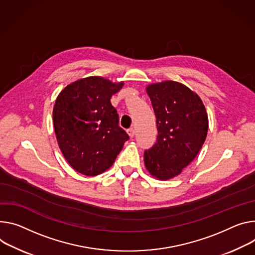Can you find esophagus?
<instances>
[{"mask_svg":"<svg viewBox=\"0 0 255 255\" xmlns=\"http://www.w3.org/2000/svg\"><path fill=\"white\" fill-rule=\"evenodd\" d=\"M127 133L129 134L130 137H133L135 135V129L134 128H129V129H127Z\"/></svg>","mask_w":255,"mask_h":255,"instance_id":"esophagus-1","label":"esophagus"}]
</instances>
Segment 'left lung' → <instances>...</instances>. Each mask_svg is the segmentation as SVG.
Masks as SVG:
<instances>
[{
  "label": "left lung",
  "instance_id": "left-lung-1",
  "mask_svg": "<svg viewBox=\"0 0 255 255\" xmlns=\"http://www.w3.org/2000/svg\"><path fill=\"white\" fill-rule=\"evenodd\" d=\"M156 117L157 138L144 151L148 172L168 180L182 172L195 158L208 130L205 108L192 90L175 81L147 86Z\"/></svg>",
  "mask_w": 255,
  "mask_h": 255
}]
</instances>
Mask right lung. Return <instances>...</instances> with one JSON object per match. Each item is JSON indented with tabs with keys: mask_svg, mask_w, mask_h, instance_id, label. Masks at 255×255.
Segmentation results:
<instances>
[{
	"mask_svg": "<svg viewBox=\"0 0 255 255\" xmlns=\"http://www.w3.org/2000/svg\"><path fill=\"white\" fill-rule=\"evenodd\" d=\"M123 86L99 76L66 86L56 100L53 119L56 137L66 160L86 176L108 170L129 139L119 126L111 98Z\"/></svg>",
	"mask_w": 255,
	"mask_h": 255,
	"instance_id": "add662e5",
	"label": "right lung"
}]
</instances>
